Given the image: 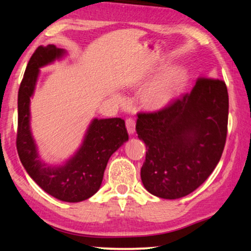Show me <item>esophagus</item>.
<instances>
[{
    "label": "esophagus",
    "mask_w": 251,
    "mask_h": 251,
    "mask_svg": "<svg viewBox=\"0 0 251 251\" xmlns=\"http://www.w3.org/2000/svg\"><path fill=\"white\" fill-rule=\"evenodd\" d=\"M135 126H136V123H135L133 118H127V120H126V128H127V131H128L129 134L135 133Z\"/></svg>",
    "instance_id": "1"
}]
</instances>
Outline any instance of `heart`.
I'll return each mask as SVG.
<instances>
[{
  "instance_id": "obj_1",
  "label": "heart",
  "mask_w": 251,
  "mask_h": 251,
  "mask_svg": "<svg viewBox=\"0 0 251 251\" xmlns=\"http://www.w3.org/2000/svg\"><path fill=\"white\" fill-rule=\"evenodd\" d=\"M187 73L182 67H172L155 80L145 93L146 103L159 108L171 103L184 90Z\"/></svg>"
}]
</instances>
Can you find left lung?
I'll return each mask as SVG.
<instances>
[{"label": "left lung", "instance_id": "1", "mask_svg": "<svg viewBox=\"0 0 251 251\" xmlns=\"http://www.w3.org/2000/svg\"><path fill=\"white\" fill-rule=\"evenodd\" d=\"M228 108L224 80L199 77L192 92L166 107L137 114L136 131L147 150L141 177L148 192L181 198L209 177L226 143Z\"/></svg>", "mask_w": 251, "mask_h": 251}]
</instances>
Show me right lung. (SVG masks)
I'll list each match as a JSON object with an SVG mask.
<instances>
[{
    "mask_svg": "<svg viewBox=\"0 0 251 251\" xmlns=\"http://www.w3.org/2000/svg\"><path fill=\"white\" fill-rule=\"evenodd\" d=\"M65 53L50 44L39 46L29 58L18 96L16 148L25 171L44 192L59 201L78 202L100 189L109 157L128 141V134L122 118H94L78 151L64 165L50 166L41 160L29 127V101L41 67L62 58Z\"/></svg>",
    "mask_w": 251,
    "mask_h": 251,
    "instance_id": "obj_1",
    "label": "right lung"
}]
</instances>
